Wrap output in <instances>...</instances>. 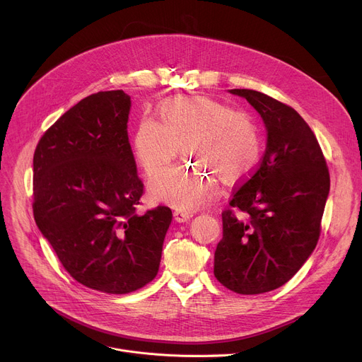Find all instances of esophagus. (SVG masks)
<instances>
[{
	"label": "esophagus",
	"mask_w": 362,
	"mask_h": 362,
	"mask_svg": "<svg viewBox=\"0 0 362 362\" xmlns=\"http://www.w3.org/2000/svg\"><path fill=\"white\" fill-rule=\"evenodd\" d=\"M173 216H175V219H176L177 222H186V221H189V219L193 216V214H192V212H189V211L176 209V211H175V214H173Z\"/></svg>",
	"instance_id": "esophagus-1"
}]
</instances>
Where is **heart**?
Segmentation results:
<instances>
[{
  "instance_id": "obj_1",
  "label": "heart",
  "mask_w": 362,
  "mask_h": 362,
  "mask_svg": "<svg viewBox=\"0 0 362 362\" xmlns=\"http://www.w3.org/2000/svg\"><path fill=\"white\" fill-rule=\"evenodd\" d=\"M194 162L160 172L148 183L153 200L194 209L216 193L218 177L235 183L250 175L262 154L256 119L245 110L204 95H179L159 106V122L140 119L133 151L147 176L166 168L180 150Z\"/></svg>"
}]
</instances>
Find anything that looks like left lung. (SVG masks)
<instances>
[{
    "mask_svg": "<svg viewBox=\"0 0 362 362\" xmlns=\"http://www.w3.org/2000/svg\"><path fill=\"white\" fill-rule=\"evenodd\" d=\"M264 119L268 143L256 169L222 212L215 276L242 295L286 284L315 249L329 193L321 146L299 113L261 91L233 88Z\"/></svg>",
    "mask_w": 362,
    "mask_h": 362,
    "instance_id": "obj_1",
    "label": "left lung"
}]
</instances>
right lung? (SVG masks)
Masks as SVG:
<instances>
[{
	"mask_svg": "<svg viewBox=\"0 0 362 362\" xmlns=\"http://www.w3.org/2000/svg\"><path fill=\"white\" fill-rule=\"evenodd\" d=\"M123 90L80 100L41 136L33 160V214L64 269L81 285L129 293L159 272L168 206L137 215L144 190L129 143Z\"/></svg>",
	"mask_w": 362,
	"mask_h": 362,
	"instance_id": "1",
	"label": "right lung"
}]
</instances>
